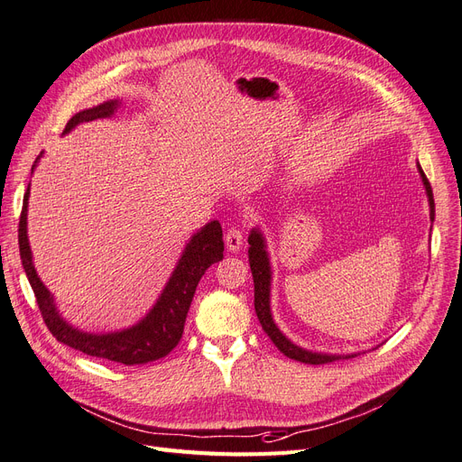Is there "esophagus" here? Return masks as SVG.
<instances>
[{"mask_svg": "<svg viewBox=\"0 0 462 462\" xmlns=\"http://www.w3.org/2000/svg\"><path fill=\"white\" fill-rule=\"evenodd\" d=\"M225 242H226L228 251L237 253V251L242 249V245H244V232H242V230H237V228H230V230L226 232Z\"/></svg>", "mask_w": 462, "mask_h": 462, "instance_id": "esophagus-1", "label": "esophagus"}]
</instances>
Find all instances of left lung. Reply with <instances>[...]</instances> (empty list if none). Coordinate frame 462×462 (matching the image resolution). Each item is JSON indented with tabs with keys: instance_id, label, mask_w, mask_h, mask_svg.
Masks as SVG:
<instances>
[{
	"instance_id": "left-lung-1",
	"label": "left lung",
	"mask_w": 462,
	"mask_h": 462,
	"mask_svg": "<svg viewBox=\"0 0 462 462\" xmlns=\"http://www.w3.org/2000/svg\"><path fill=\"white\" fill-rule=\"evenodd\" d=\"M416 171H419V174H420V180H422L426 198H428L430 222L434 225V218H436L434 193H431V186H430L419 161H416ZM430 232H431V226H430ZM247 242H249V249H247L249 266H251V274H253V284H255V312H257V319L263 326V330L266 332V336L271 337L273 344L286 356H290V359L305 363V365H324V363L344 359V356L347 359V356L359 355V351L356 353L312 351V349L297 346L295 341H291L284 332L278 328V324L274 322V317H273V309H271V290H273L271 253H269V245H266V237H264L261 226L251 228ZM372 349H376V347H372Z\"/></svg>"
}]
</instances>
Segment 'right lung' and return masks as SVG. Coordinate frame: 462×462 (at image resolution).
Returning <instances> with one entry per match:
<instances>
[{
  "instance_id": "obj_1",
  "label": "right lung",
  "mask_w": 462,
  "mask_h": 462,
  "mask_svg": "<svg viewBox=\"0 0 462 462\" xmlns=\"http://www.w3.org/2000/svg\"><path fill=\"white\" fill-rule=\"evenodd\" d=\"M121 103L123 99H109L99 103L96 107L77 113L67 123L63 136L82 123H90L96 121V118H111L116 113V109L121 107ZM42 155L43 152L36 157L32 172L36 171ZM28 198H31V184H28L24 193L23 213L19 220L21 261L28 282H31V286L34 290L43 322H46L50 332L61 341V344L72 349H79L90 356H99V359L115 361L126 366L145 365L169 355L182 337L188 310L201 276L211 264L222 261V257H225L222 255L225 242H222L220 222H207L205 226L191 234L188 244L182 249L180 259H178L174 271L167 280L165 288L159 293L157 301L138 322H134L132 326L123 330L94 334L84 332L63 319V315L57 309L53 293L46 288V284L40 280L34 269L32 249L31 242H28Z\"/></svg>"
}]
</instances>
